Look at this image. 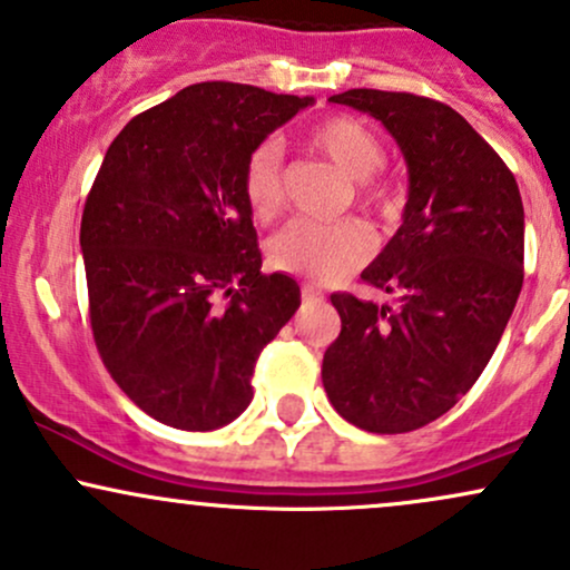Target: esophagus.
<instances>
[{
    "mask_svg": "<svg viewBox=\"0 0 570 570\" xmlns=\"http://www.w3.org/2000/svg\"><path fill=\"white\" fill-rule=\"evenodd\" d=\"M303 299H307V303H311V299H322V289L313 284H303Z\"/></svg>",
    "mask_w": 570,
    "mask_h": 570,
    "instance_id": "1",
    "label": "esophagus"
}]
</instances>
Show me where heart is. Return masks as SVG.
I'll return each instance as SVG.
<instances>
[{"instance_id": "obj_1", "label": "heart", "mask_w": 570, "mask_h": 570, "mask_svg": "<svg viewBox=\"0 0 570 570\" xmlns=\"http://www.w3.org/2000/svg\"><path fill=\"white\" fill-rule=\"evenodd\" d=\"M305 141L307 147L324 155L345 179L358 181V198L367 203L383 198L370 176L383 166L385 149L364 122L345 115L326 117L307 128ZM244 198L259 222L278 214L281 200H284L278 144L265 141L248 155L244 168ZM267 254L276 271L316 281H335L370 257V235L358 222L351 219L335 222V225L299 219L273 235Z\"/></svg>"}]
</instances>
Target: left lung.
<instances>
[{
	"mask_svg": "<svg viewBox=\"0 0 570 570\" xmlns=\"http://www.w3.org/2000/svg\"><path fill=\"white\" fill-rule=\"evenodd\" d=\"M330 101L394 136L407 203L362 273L394 305L332 294L343 330L322 381L353 426L404 434L444 415L488 367L522 289L525 212L512 171L448 104L370 88Z\"/></svg>",
	"mask_w": 570,
	"mask_h": 570,
	"instance_id": "obj_1",
	"label": "left lung"
}]
</instances>
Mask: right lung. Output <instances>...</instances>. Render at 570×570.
<instances>
[{
	"label": "right lung",
	"mask_w": 570,
	"mask_h": 570,
	"mask_svg": "<svg viewBox=\"0 0 570 570\" xmlns=\"http://www.w3.org/2000/svg\"><path fill=\"white\" fill-rule=\"evenodd\" d=\"M313 104L198 82L134 117L104 155L80 227L90 326L115 383L166 426L235 421L259 351L299 307L297 281L263 276L244 168Z\"/></svg>",
	"instance_id": "1"
}]
</instances>
